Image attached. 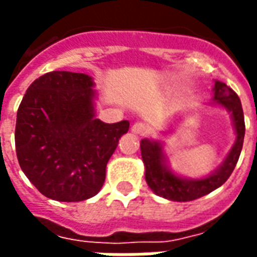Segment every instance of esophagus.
Wrapping results in <instances>:
<instances>
[{
	"label": "esophagus",
	"mask_w": 257,
	"mask_h": 257,
	"mask_svg": "<svg viewBox=\"0 0 257 257\" xmlns=\"http://www.w3.org/2000/svg\"><path fill=\"white\" fill-rule=\"evenodd\" d=\"M132 132H134L135 135H138V136H147V135H150V132H151V129H150V126H148L147 123L136 122L134 126H132Z\"/></svg>",
	"instance_id": "1"
}]
</instances>
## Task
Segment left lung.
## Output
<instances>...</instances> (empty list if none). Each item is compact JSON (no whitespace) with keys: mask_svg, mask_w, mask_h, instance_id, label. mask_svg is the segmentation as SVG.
I'll return each mask as SVG.
<instances>
[{"mask_svg":"<svg viewBox=\"0 0 257 257\" xmlns=\"http://www.w3.org/2000/svg\"><path fill=\"white\" fill-rule=\"evenodd\" d=\"M214 92H215L214 99L216 100V103L225 106L233 115L234 128L237 132L234 146L226 158L225 162L222 163V166L215 173H212L211 176L203 180H184V178L174 176L170 170L166 169L163 163L165 158H163L161 144L158 142H150L147 139L142 140L140 150H142V158L146 166V181L148 187L151 188L158 196L174 201L195 200L204 195H208L210 192L215 191L216 188L223 185L234 170L240 158L241 150H242V143H244V111H242L238 95L225 83L215 81Z\"/></svg>","mask_w":257,"mask_h":257,"instance_id":"left-lung-1","label":"left lung"}]
</instances>
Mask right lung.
<instances>
[{
    "label": "right lung",
    "instance_id": "1",
    "mask_svg": "<svg viewBox=\"0 0 257 257\" xmlns=\"http://www.w3.org/2000/svg\"><path fill=\"white\" fill-rule=\"evenodd\" d=\"M92 79L53 70L28 87L17 110L15 144L19 165L42 195L58 201L95 196L106 165L128 121L94 117Z\"/></svg>",
    "mask_w": 257,
    "mask_h": 257
}]
</instances>
